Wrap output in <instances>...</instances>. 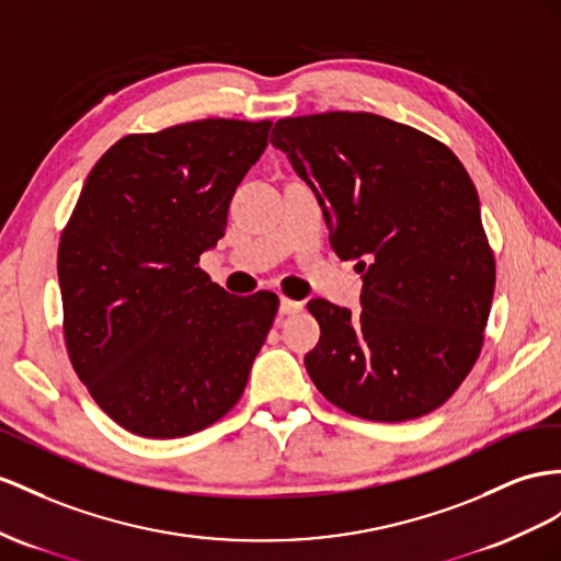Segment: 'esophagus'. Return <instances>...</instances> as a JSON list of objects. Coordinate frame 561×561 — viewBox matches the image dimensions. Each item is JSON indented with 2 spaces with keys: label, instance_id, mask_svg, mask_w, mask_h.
Returning <instances> with one entry per match:
<instances>
[{
  "label": "esophagus",
  "instance_id": "esophagus-1",
  "mask_svg": "<svg viewBox=\"0 0 561 561\" xmlns=\"http://www.w3.org/2000/svg\"><path fill=\"white\" fill-rule=\"evenodd\" d=\"M300 310H304V304H298V300H291V298L282 296V300H279V312L282 314H296Z\"/></svg>",
  "mask_w": 561,
  "mask_h": 561
}]
</instances>
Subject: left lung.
I'll return each instance as SVG.
<instances>
[{
	"label": "left lung",
	"mask_w": 561,
	"mask_h": 561,
	"mask_svg": "<svg viewBox=\"0 0 561 561\" xmlns=\"http://www.w3.org/2000/svg\"><path fill=\"white\" fill-rule=\"evenodd\" d=\"M272 135L318 194L336 255L363 272L360 314L308 304L312 383L369 422L434 412L479 360L495 289L469 172L443 141L375 113L282 118Z\"/></svg>",
	"instance_id": "1"
}]
</instances>
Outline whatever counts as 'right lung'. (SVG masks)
<instances>
[{
	"instance_id": "obj_1",
	"label": "right lung",
	"mask_w": 561,
	"mask_h": 561,
	"mask_svg": "<svg viewBox=\"0 0 561 561\" xmlns=\"http://www.w3.org/2000/svg\"><path fill=\"white\" fill-rule=\"evenodd\" d=\"M270 121L127 135L99 158L59 241L64 336L94 403L130 434L182 438L237 405L279 308L232 296L198 257L225 234Z\"/></svg>"
}]
</instances>
